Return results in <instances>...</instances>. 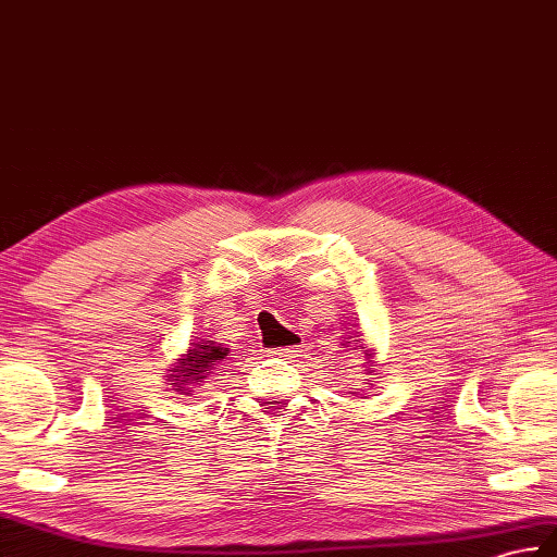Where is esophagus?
I'll return each mask as SVG.
<instances>
[{"label":"esophagus","instance_id":"1","mask_svg":"<svg viewBox=\"0 0 557 557\" xmlns=\"http://www.w3.org/2000/svg\"><path fill=\"white\" fill-rule=\"evenodd\" d=\"M270 356H273V358H284V360H292V358H296V356H301V344H296V346H282V348H273V351H270Z\"/></svg>","mask_w":557,"mask_h":557}]
</instances>
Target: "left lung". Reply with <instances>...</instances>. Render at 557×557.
<instances>
[{"label": "left lung", "instance_id": "left-lung-1", "mask_svg": "<svg viewBox=\"0 0 557 557\" xmlns=\"http://www.w3.org/2000/svg\"><path fill=\"white\" fill-rule=\"evenodd\" d=\"M344 339H351V342H342V348L354 346V348H363V351H366V363H363L366 370H363V374H370V377L366 380V384L372 389V382L377 380V377H374V374H380V370L374 368V366H377V360H374V348H368V344H366V339H363V334H360V332H356V339L351 337V334H346ZM354 348H351V351H354ZM354 394H360V398H363L368 392L363 389V392H354Z\"/></svg>", "mask_w": 557, "mask_h": 557}]
</instances>
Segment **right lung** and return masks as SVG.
I'll use <instances>...</instances> for the list:
<instances>
[{
	"label": "right lung",
	"mask_w": 557,
	"mask_h": 557,
	"mask_svg": "<svg viewBox=\"0 0 557 557\" xmlns=\"http://www.w3.org/2000/svg\"><path fill=\"white\" fill-rule=\"evenodd\" d=\"M230 356L232 354L225 344L199 337L191 339L187 351L180 354V358L173 360V366H168V370L161 372L165 386L177 396H191Z\"/></svg>",
	"instance_id": "obj_1"
}]
</instances>
